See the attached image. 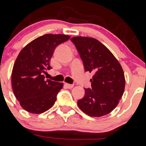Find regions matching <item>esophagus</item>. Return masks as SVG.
<instances>
[{"label":"esophagus","instance_id":"34e87169","mask_svg":"<svg viewBox=\"0 0 146 146\" xmlns=\"http://www.w3.org/2000/svg\"><path fill=\"white\" fill-rule=\"evenodd\" d=\"M65 86L67 87V88H72L73 86H74L73 84H65Z\"/></svg>","mask_w":146,"mask_h":146}]
</instances>
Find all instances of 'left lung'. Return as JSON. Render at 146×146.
<instances>
[{"mask_svg":"<svg viewBox=\"0 0 146 146\" xmlns=\"http://www.w3.org/2000/svg\"><path fill=\"white\" fill-rule=\"evenodd\" d=\"M85 71L94 73L92 88L78 101L79 108L91 117H102L117 106L125 91L123 70L112 53L99 40L86 36L71 38Z\"/></svg>","mask_w":146,"mask_h":146,"instance_id":"1","label":"left lung"}]
</instances>
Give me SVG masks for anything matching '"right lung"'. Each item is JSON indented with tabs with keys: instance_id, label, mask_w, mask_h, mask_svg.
Here are the masks:
<instances>
[{
	"instance_id": "1",
	"label": "right lung",
	"mask_w": 146,
	"mask_h": 146,
	"mask_svg": "<svg viewBox=\"0 0 146 146\" xmlns=\"http://www.w3.org/2000/svg\"><path fill=\"white\" fill-rule=\"evenodd\" d=\"M69 39L65 35H44L29 43L18 55L12 70V88L21 107L29 112L40 114L54 105L63 84L46 80L44 73L51 69L50 60L57 46Z\"/></svg>"
}]
</instances>
